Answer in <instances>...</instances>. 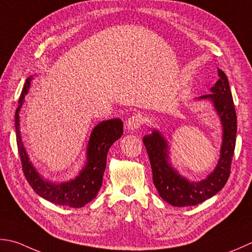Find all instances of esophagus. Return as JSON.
I'll return each mask as SVG.
<instances>
[{
	"mask_svg": "<svg viewBox=\"0 0 252 252\" xmlns=\"http://www.w3.org/2000/svg\"><path fill=\"white\" fill-rule=\"evenodd\" d=\"M142 122H143V117L141 113H135V115H133L132 117L129 118V119H127L126 129L130 131H134L136 129H139V127L142 126Z\"/></svg>",
	"mask_w": 252,
	"mask_h": 252,
	"instance_id": "34e87169",
	"label": "esophagus"
}]
</instances>
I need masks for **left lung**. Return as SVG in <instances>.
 Instances as JSON below:
<instances>
[{
	"instance_id": "8db88e82",
	"label": "left lung",
	"mask_w": 252,
	"mask_h": 252,
	"mask_svg": "<svg viewBox=\"0 0 252 252\" xmlns=\"http://www.w3.org/2000/svg\"><path fill=\"white\" fill-rule=\"evenodd\" d=\"M219 81L215 83L214 87H212L213 93L201 97L209 98L214 102L224 131L220 158L215 170L208 178L200 182H190L171 168L167 154L168 147L160 133L153 131L152 134L143 139L150 157L153 181L156 189L162 199L174 206L199 204L218 193L228 180L236 145L237 116L227 76L221 70H219Z\"/></svg>"
}]
</instances>
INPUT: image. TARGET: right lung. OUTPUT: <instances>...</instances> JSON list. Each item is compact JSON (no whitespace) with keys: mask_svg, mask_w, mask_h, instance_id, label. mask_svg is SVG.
<instances>
[{"mask_svg":"<svg viewBox=\"0 0 252 252\" xmlns=\"http://www.w3.org/2000/svg\"><path fill=\"white\" fill-rule=\"evenodd\" d=\"M31 77L27 78L18 100V107L15 113V129H16V142L24 175L28 184L37 194L53 203L82 208L91 202L97 195L102 184L103 171L106 169L107 153L110 146L123 134V123L120 119L102 121L93 130L87 149V164L85 168L75 179L70 182L56 185L43 180L33 168L25 151L21 133H19V109L24 102L31 86Z\"/></svg>","mask_w":252,"mask_h":252,"instance_id":"obj_1","label":"right lung"}]
</instances>
